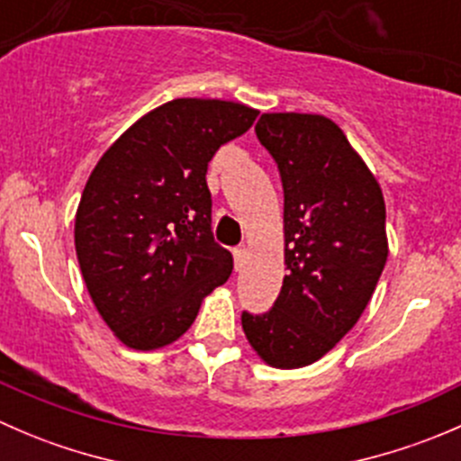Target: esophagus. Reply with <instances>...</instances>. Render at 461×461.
I'll return each instance as SVG.
<instances>
[{
    "label": "esophagus",
    "mask_w": 461,
    "mask_h": 461,
    "mask_svg": "<svg viewBox=\"0 0 461 461\" xmlns=\"http://www.w3.org/2000/svg\"><path fill=\"white\" fill-rule=\"evenodd\" d=\"M245 257H248V248H245V245H240V248H236V249H234V263H236V269L243 267Z\"/></svg>",
    "instance_id": "1"
}]
</instances>
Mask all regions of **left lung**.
Listing matches in <instances>:
<instances>
[{
	"mask_svg": "<svg viewBox=\"0 0 461 461\" xmlns=\"http://www.w3.org/2000/svg\"><path fill=\"white\" fill-rule=\"evenodd\" d=\"M257 136L281 171L287 274L274 308L240 321L265 364L303 368L328 355L373 299L388 260L384 194L325 115L263 113Z\"/></svg>",
	"mask_w": 461,
	"mask_h": 461,
	"instance_id": "8db88e82",
	"label": "left lung"
}]
</instances>
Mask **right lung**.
I'll return each mask as SVG.
<instances>
[{
	"label": "right lung",
	"instance_id": "1",
	"mask_svg": "<svg viewBox=\"0 0 461 461\" xmlns=\"http://www.w3.org/2000/svg\"><path fill=\"white\" fill-rule=\"evenodd\" d=\"M258 111L178 97L144 113L86 180L76 213L82 276L104 323L133 350L178 341L234 260L212 236L207 165Z\"/></svg>",
	"mask_w": 461,
	"mask_h": 461
}]
</instances>
